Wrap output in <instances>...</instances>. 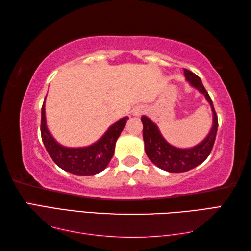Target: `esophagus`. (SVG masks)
Here are the masks:
<instances>
[{
    "mask_svg": "<svg viewBox=\"0 0 251 251\" xmlns=\"http://www.w3.org/2000/svg\"><path fill=\"white\" fill-rule=\"evenodd\" d=\"M132 112H134V115L139 116V115H141L143 113V112H145V109H143L142 106H137V108H135Z\"/></svg>",
    "mask_w": 251,
    "mask_h": 251,
    "instance_id": "1",
    "label": "esophagus"
}]
</instances>
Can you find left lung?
Wrapping results in <instances>:
<instances>
[{"label":"left lung","instance_id":"1","mask_svg":"<svg viewBox=\"0 0 251 251\" xmlns=\"http://www.w3.org/2000/svg\"><path fill=\"white\" fill-rule=\"evenodd\" d=\"M184 76L191 86L204 95L206 100L209 102L212 111V127L209 134L199 145L190 149H180L169 145L164 139L155 123L145 115L141 117L143 141H145L147 155L154 165L168 173L188 172L204 162L212 150L218 130V116L210 96L208 95L201 78L186 69H184Z\"/></svg>","mask_w":251,"mask_h":251}]
</instances>
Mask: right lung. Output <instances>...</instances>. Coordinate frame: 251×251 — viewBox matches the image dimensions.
Here are the masks:
<instances>
[{
    "instance_id": "1",
    "label": "right lung",
    "mask_w": 251,
    "mask_h": 251,
    "mask_svg": "<svg viewBox=\"0 0 251 251\" xmlns=\"http://www.w3.org/2000/svg\"><path fill=\"white\" fill-rule=\"evenodd\" d=\"M128 117H123L112 124L100 139L92 146L84 148H67L59 145L46 126L45 100L42 106L41 136L44 146L57 166L78 176L96 175L108 166L114 154L115 142L124 129Z\"/></svg>"
}]
</instances>
